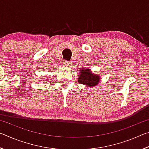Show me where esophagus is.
Here are the masks:
<instances>
[{
	"instance_id": "1",
	"label": "esophagus",
	"mask_w": 149,
	"mask_h": 149,
	"mask_svg": "<svg viewBox=\"0 0 149 149\" xmlns=\"http://www.w3.org/2000/svg\"><path fill=\"white\" fill-rule=\"evenodd\" d=\"M63 64H64V65H66V66H68V65H70V64H71V62L65 61V60H64V61L63 62Z\"/></svg>"
}]
</instances>
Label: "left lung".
<instances>
[{
  "mask_svg": "<svg viewBox=\"0 0 149 149\" xmlns=\"http://www.w3.org/2000/svg\"><path fill=\"white\" fill-rule=\"evenodd\" d=\"M79 72V76L77 81L80 84L85 85L87 87H95L99 84L100 81V76L97 74H93L91 72V69L83 68Z\"/></svg>",
  "mask_w": 149,
  "mask_h": 149,
  "instance_id": "obj_1",
  "label": "left lung"
}]
</instances>
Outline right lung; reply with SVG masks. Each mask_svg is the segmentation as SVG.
<instances>
[{"label":"right lung","mask_w":149,"mask_h":149,"mask_svg":"<svg viewBox=\"0 0 149 149\" xmlns=\"http://www.w3.org/2000/svg\"><path fill=\"white\" fill-rule=\"evenodd\" d=\"M45 80H48V79H45Z\"/></svg>","instance_id":"add662e5"}]
</instances>
